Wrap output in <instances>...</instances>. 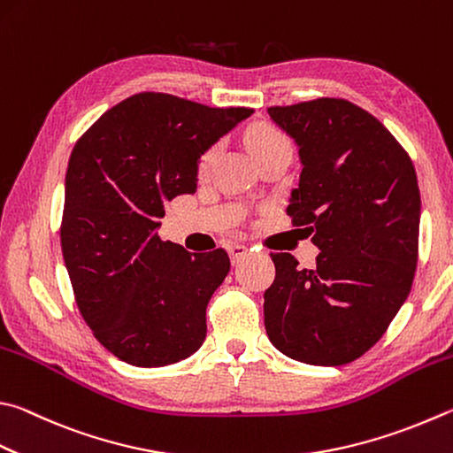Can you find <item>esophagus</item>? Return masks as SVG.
<instances>
[{"instance_id": "obj_1", "label": "esophagus", "mask_w": 453, "mask_h": 453, "mask_svg": "<svg viewBox=\"0 0 453 453\" xmlns=\"http://www.w3.org/2000/svg\"><path fill=\"white\" fill-rule=\"evenodd\" d=\"M227 251H229V255H232V261H234V265L235 263H240L245 255H248V245H242V243H234V245H229L227 248Z\"/></svg>"}]
</instances>
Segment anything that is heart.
I'll list each match as a JSON object with an SVG mask.
<instances>
[{
	"mask_svg": "<svg viewBox=\"0 0 453 453\" xmlns=\"http://www.w3.org/2000/svg\"><path fill=\"white\" fill-rule=\"evenodd\" d=\"M285 141V136L279 133L277 128H273L271 125H253L248 133H245V146L250 148L251 156L263 154L265 150H269L271 146H275L277 142ZM213 160V150H208L200 160V170H205Z\"/></svg>",
	"mask_w": 453,
	"mask_h": 453,
	"instance_id": "b5f03b06",
	"label": "heart"
}]
</instances>
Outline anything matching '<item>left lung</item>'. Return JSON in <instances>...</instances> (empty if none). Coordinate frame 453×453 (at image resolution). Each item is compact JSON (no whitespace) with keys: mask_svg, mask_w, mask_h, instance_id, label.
<instances>
[{"mask_svg":"<svg viewBox=\"0 0 453 453\" xmlns=\"http://www.w3.org/2000/svg\"><path fill=\"white\" fill-rule=\"evenodd\" d=\"M267 112L299 148L303 170L287 213L320 253L311 269L291 253H271L265 331L299 363L347 365L374 347L412 289L420 234L414 164L380 120L342 98Z\"/></svg>","mask_w":453,"mask_h":453,"instance_id":"left-lung-1","label":"left lung"}]
</instances>
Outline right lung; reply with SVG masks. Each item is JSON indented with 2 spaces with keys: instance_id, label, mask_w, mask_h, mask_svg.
Masks as SVG:
<instances>
[{
  "instance_id": "add662e5",
  "label": "right lung",
  "mask_w": 453,
  "mask_h": 453,
  "mask_svg": "<svg viewBox=\"0 0 453 453\" xmlns=\"http://www.w3.org/2000/svg\"><path fill=\"white\" fill-rule=\"evenodd\" d=\"M251 109L138 93L79 138L65 176L61 248L96 341L133 366H166L205 339V307L229 273L224 250L162 242L164 203L198 188L202 154Z\"/></svg>"
}]
</instances>
